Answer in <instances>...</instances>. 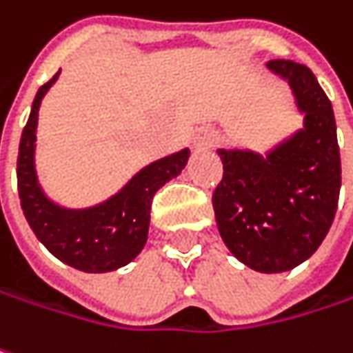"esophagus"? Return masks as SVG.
<instances>
[{
	"instance_id": "34e87169",
	"label": "esophagus",
	"mask_w": 353,
	"mask_h": 353,
	"mask_svg": "<svg viewBox=\"0 0 353 353\" xmlns=\"http://www.w3.org/2000/svg\"><path fill=\"white\" fill-rule=\"evenodd\" d=\"M214 140H216L214 130H209V128H201V130H196V132H194V137H192V150H194V152L209 150V148H211V146L214 144Z\"/></svg>"
}]
</instances>
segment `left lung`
I'll return each mask as SVG.
<instances>
[{
    "label": "left lung",
    "mask_w": 353,
    "mask_h": 353,
    "mask_svg": "<svg viewBox=\"0 0 353 353\" xmlns=\"http://www.w3.org/2000/svg\"><path fill=\"white\" fill-rule=\"evenodd\" d=\"M267 68L290 84L303 128L267 154L216 148L223 181L213 209L221 239L241 263L281 273L325 239L338 211L341 163L334 108L312 70L291 60Z\"/></svg>",
    "instance_id": "1"
}]
</instances>
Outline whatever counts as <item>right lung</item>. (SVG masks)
I'll list each match as a JSON object with an SVG mask.
<instances>
[{"instance_id": "add662e5", "label": "right lung", "mask_w": 353, "mask_h": 353, "mask_svg": "<svg viewBox=\"0 0 353 353\" xmlns=\"http://www.w3.org/2000/svg\"><path fill=\"white\" fill-rule=\"evenodd\" d=\"M58 76L60 72L38 90L28 124L21 132L17 192L32 231L54 257L86 273H106L128 265L142 251L148 239L152 196L164 183L183 172L190 150L183 148L144 166L100 205L88 209L60 207L46 196L36 172L39 104Z\"/></svg>"}]
</instances>
